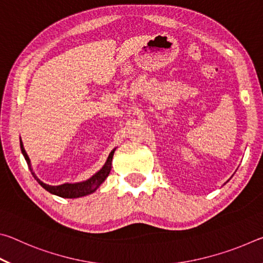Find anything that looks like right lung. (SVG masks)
<instances>
[{
	"instance_id": "add662e5",
	"label": "right lung",
	"mask_w": 263,
	"mask_h": 263,
	"mask_svg": "<svg viewBox=\"0 0 263 263\" xmlns=\"http://www.w3.org/2000/svg\"><path fill=\"white\" fill-rule=\"evenodd\" d=\"M115 149L111 151V153L109 154L108 159H106V162L104 163V166L102 167L100 171L96 173V174L92 175L90 179H88L83 182H78V183H64L60 185H50V184L44 183V182H42L37 176L34 175V173L32 172V168H31L30 159L28 157V154H26V152H25L23 142H22V140H21V151L24 155L26 163H28V166L30 168L31 173H32L34 179L37 180L38 183L41 184L44 189L47 190L48 193L59 196V197H62V198H78V197H83V196H87L89 194L94 193V191L99 188L102 183H103L104 180L110 174L111 161H112Z\"/></svg>"
}]
</instances>
